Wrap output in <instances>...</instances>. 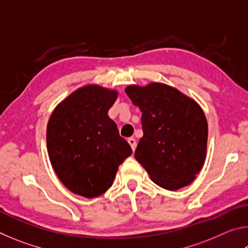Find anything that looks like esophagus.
Returning <instances> with one entry per match:
<instances>
[{
    "mask_svg": "<svg viewBox=\"0 0 248 248\" xmlns=\"http://www.w3.org/2000/svg\"><path fill=\"white\" fill-rule=\"evenodd\" d=\"M128 143L130 144V146H131V149L133 151L136 150V148H137V141H136V139H133V138H129Z\"/></svg>",
    "mask_w": 248,
    "mask_h": 248,
    "instance_id": "34e87169",
    "label": "esophagus"
}]
</instances>
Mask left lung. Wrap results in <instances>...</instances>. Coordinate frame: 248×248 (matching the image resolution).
<instances>
[{"label":"left lung","instance_id":"1","mask_svg":"<svg viewBox=\"0 0 248 248\" xmlns=\"http://www.w3.org/2000/svg\"><path fill=\"white\" fill-rule=\"evenodd\" d=\"M125 93L142 112L143 137L134 157L167 190L194 182L207 154L208 123L194 99L163 83L130 85Z\"/></svg>","mask_w":248,"mask_h":248}]
</instances>
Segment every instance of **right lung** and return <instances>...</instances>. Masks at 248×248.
<instances>
[{"label": "right lung", "mask_w": 248, "mask_h": 248, "mask_svg": "<svg viewBox=\"0 0 248 248\" xmlns=\"http://www.w3.org/2000/svg\"><path fill=\"white\" fill-rule=\"evenodd\" d=\"M118 92L99 85L74 91L54 108L47 125L50 162L61 183L85 198L106 192L132 150L108 116Z\"/></svg>", "instance_id": "1"}]
</instances>
